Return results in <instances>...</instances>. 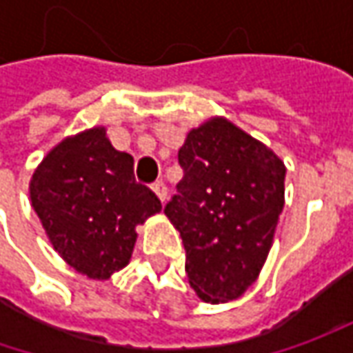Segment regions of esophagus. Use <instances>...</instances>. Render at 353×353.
<instances>
[{"label": "esophagus", "instance_id": "obj_1", "mask_svg": "<svg viewBox=\"0 0 353 353\" xmlns=\"http://www.w3.org/2000/svg\"><path fill=\"white\" fill-rule=\"evenodd\" d=\"M153 190H155V194L161 198V202H165L167 200V184L163 183V181H157L153 184Z\"/></svg>", "mask_w": 353, "mask_h": 353}]
</instances>
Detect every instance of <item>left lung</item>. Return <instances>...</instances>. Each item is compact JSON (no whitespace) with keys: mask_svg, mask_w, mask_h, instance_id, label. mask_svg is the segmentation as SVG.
Returning a JSON list of instances; mask_svg holds the SVG:
<instances>
[{"mask_svg":"<svg viewBox=\"0 0 353 353\" xmlns=\"http://www.w3.org/2000/svg\"><path fill=\"white\" fill-rule=\"evenodd\" d=\"M183 181L165 206L181 232L190 287L206 303L239 299L269 255L285 206V165L224 117L192 129Z\"/></svg>","mask_w":353,"mask_h":353,"instance_id":"1","label":"left lung"}]
</instances>
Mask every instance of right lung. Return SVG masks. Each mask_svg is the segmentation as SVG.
<instances>
[{
    "mask_svg": "<svg viewBox=\"0 0 353 353\" xmlns=\"http://www.w3.org/2000/svg\"><path fill=\"white\" fill-rule=\"evenodd\" d=\"M29 194L52 248L90 279L123 269L135 225L163 208L155 192L135 181L133 157L114 149L103 128L59 143L33 172Z\"/></svg>",
    "mask_w": 353,
    "mask_h": 353,
    "instance_id": "1",
    "label": "right lung"
}]
</instances>
